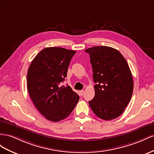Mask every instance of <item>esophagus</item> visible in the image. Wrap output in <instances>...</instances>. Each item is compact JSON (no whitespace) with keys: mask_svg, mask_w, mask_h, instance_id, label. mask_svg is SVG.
Listing matches in <instances>:
<instances>
[{"mask_svg":"<svg viewBox=\"0 0 154 154\" xmlns=\"http://www.w3.org/2000/svg\"><path fill=\"white\" fill-rule=\"evenodd\" d=\"M83 94H84V90H81V91H79V95H82Z\"/></svg>","mask_w":154,"mask_h":154,"instance_id":"34e87169","label":"esophagus"}]
</instances>
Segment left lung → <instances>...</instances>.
Here are the masks:
<instances>
[{
  "mask_svg": "<svg viewBox=\"0 0 154 154\" xmlns=\"http://www.w3.org/2000/svg\"><path fill=\"white\" fill-rule=\"evenodd\" d=\"M85 51L90 55L96 83L90 106L101 119H116L123 113L132 95L134 82L129 66L115 48L97 46Z\"/></svg>",
  "mask_w": 154,
  "mask_h": 154,
  "instance_id": "left-lung-1",
  "label": "left lung"
}]
</instances>
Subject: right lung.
Segmentation results:
<instances>
[{
	"label": "right lung",
	"instance_id": "add662e5",
	"mask_svg": "<svg viewBox=\"0 0 154 154\" xmlns=\"http://www.w3.org/2000/svg\"><path fill=\"white\" fill-rule=\"evenodd\" d=\"M75 53L60 47L46 48L36 55L28 68L29 96L38 111L48 120H63L79 100L71 87L59 86L67 76L69 63Z\"/></svg>",
	"mask_w": 154,
	"mask_h": 154
}]
</instances>
